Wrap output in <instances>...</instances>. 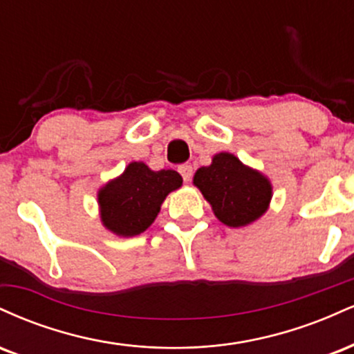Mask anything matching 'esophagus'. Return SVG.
Masks as SVG:
<instances>
[{"label":"esophagus","mask_w":354,"mask_h":354,"mask_svg":"<svg viewBox=\"0 0 354 354\" xmlns=\"http://www.w3.org/2000/svg\"><path fill=\"white\" fill-rule=\"evenodd\" d=\"M178 171H180V174L183 176V180H185V183H188L191 180V176H193V166L191 165H181L180 168H178Z\"/></svg>","instance_id":"34e87169"}]
</instances>
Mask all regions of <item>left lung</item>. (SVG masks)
<instances>
[{
	"mask_svg": "<svg viewBox=\"0 0 354 354\" xmlns=\"http://www.w3.org/2000/svg\"><path fill=\"white\" fill-rule=\"evenodd\" d=\"M193 183L223 225L241 228L261 218L270 206L273 188L263 173L243 165L234 154L218 153L209 166L194 173Z\"/></svg>",
	"mask_w": 354,
	"mask_h": 354,
	"instance_id": "obj_1",
	"label": "left lung"
}]
</instances>
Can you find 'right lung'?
I'll use <instances>...</instances> for the list:
<instances>
[{
	"instance_id": "add662e5",
	"label": "right lung",
	"mask_w": 354,
	"mask_h": 354,
	"mask_svg": "<svg viewBox=\"0 0 354 354\" xmlns=\"http://www.w3.org/2000/svg\"><path fill=\"white\" fill-rule=\"evenodd\" d=\"M181 185L183 178L174 169L153 171L143 161H133L98 191L103 226L116 236L141 234L156 219L166 196Z\"/></svg>"
}]
</instances>
